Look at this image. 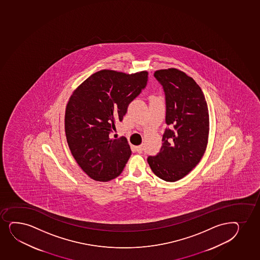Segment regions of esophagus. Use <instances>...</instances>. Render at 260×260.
<instances>
[{"mask_svg":"<svg viewBox=\"0 0 260 260\" xmlns=\"http://www.w3.org/2000/svg\"><path fill=\"white\" fill-rule=\"evenodd\" d=\"M136 151H137L139 153H142L144 151L143 145H141V146H137V147H136Z\"/></svg>","mask_w":260,"mask_h":260,"instance_id":"34e87169","label":"esophagus"}]
</instances>
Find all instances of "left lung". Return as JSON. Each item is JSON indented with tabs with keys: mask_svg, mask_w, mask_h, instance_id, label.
I'll list each match as a JSON object with an SVG mask.
<instances>
[{
	"mask_svg": "<svg viewBox=\"0 0 260 260\" xmlns=\"http://www.w3.org/2000/svg\"><path fill=\"white\" fill-rule=\"evenodd\" d=\"M154 77L166 95V123L161 148L147 162L156 176L174 182L187 175L203 157L209 135L206 98L192 78L179 69L157 70Z\"/></svg>",
	"mask_w": 260,
	"mask_h": 260,
	"instance_id": "1",
	"label": "left lung"
}]
</instances>
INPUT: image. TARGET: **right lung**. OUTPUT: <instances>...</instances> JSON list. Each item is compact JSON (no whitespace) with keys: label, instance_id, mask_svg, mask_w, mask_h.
Instances as JSON below:
<instances>
[{"label":"right lung","instance_id":"obj_1","mask_svg":"<svg viewBox=\"0 0 260 260\" xmlns=\"http://www.w3.org/2000/svg\"><path fill=\"white\" fill-rule=\"evenodd\" d=\"M148 73L101 70L74 91L67 105L65 132L72 155L91 179L109 181L132 154L127 140L111 139L128 105L146 87Z\"/></svg>","mask_w":260,"mask_h":260}]
</instances>
